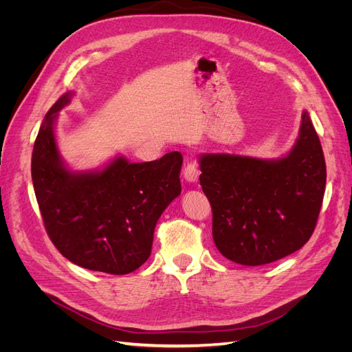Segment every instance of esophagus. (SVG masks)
<instances>
[{"label": "esophagus", "instance_id": "1", "mask_svg": "<svg viewBox=\"0 0 352 352\" xmlns=\"http://www.w3.org/2000/svg\"><path fill=\"white\" fill-rule=\"evenodd\" d=\"M184 177H185L186 182L195 184L197 180H198V177H199V168H198V166L195 163H192V162L188 163L185 166V168H184Z\"/></svg>", "mask_w": 352, "mask_h": 352}]
</instances>
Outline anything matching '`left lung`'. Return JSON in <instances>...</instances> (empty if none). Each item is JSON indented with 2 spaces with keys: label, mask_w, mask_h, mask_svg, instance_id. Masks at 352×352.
<instances>
[{
  "label": "left lung",
  "mask_w": 352,
  "mask_h": 352,
  "mask_svg": "<svg viewBox=\"0 0 352 352\" xmlns=\"http://www.w3.org/2000/svg\"><path fill=\"white\" fill-rule=\"evenodd\" d=\"M198 162L212 210V239L223 257L263 265L310 239L323 202L326 163L308 111L292 150L280 158L201 154Z\"/></svg>",
  "instance_id": "obj_1"
}]
</instances>
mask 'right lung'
<instances>
[{"label": "right lung", "mask_w": 352, "mask_h": 352, "mask_svg": "<svg viewBox=\"0 0 352 352\" xmlns=\"http://www.w3.org/2000/svg\"><path fill=\"white\" fill-rule=\"evenodd\" d=\"M69 91L42 122L32 154V182L56 248L83 269L127 274L151 255L160 216L180 195L182 154L131 163L122 155L98 170L74 172L61 158L54 126Z\"/></svg>", "instance_id": "add662e5"}]
</instances>
